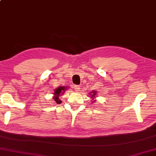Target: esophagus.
<instances>
[{
	"label": "esophagus",
	"instance_id": "34e87169",
	"mask_svg": "<svg viewBox=\"0 0 156 156\" xmlns=\"http://www.w3.org/2000/svg\"><path fill=\"white\" fill-rule=\"evenodd\" d=\"M74 89H75V91H76V92H80V86H75V87H74Z\"/></svg>",
	"mask_w": 156,
	"mask_h": 156
}]
</instances>
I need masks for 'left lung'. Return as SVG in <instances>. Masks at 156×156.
Wrapping results in <instances>:
<instances>
[{
  "label": "left lung",
  "mask_w": 156,
  "mask_h": 156,
  "mask_svg": "<svg viewBox=\"0 0 156 156\" xmlns=\"http://www.w3.org/2000/svg\"><path fill=\"white\" fill-rule=\"evenodd\" d=\"M97 92L95 91V90H92V92H90V94H89L90 95V99H92V103H93L94 102L96 101V96H97Z\"/></svg>",
  "instance_id": "left-lung-1"
}]
</instances>
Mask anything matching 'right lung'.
<instances>
[{
  "instance_id": "add662e5",
  "label": "right lung",
  "mask_w": 156,
  "mask_h": 156,
  "mask_svg": "<svg viewBox=\"0 0 156 156\" xmlns=\"http://www.w3.org/2000/svg\"><path fill=\"white\" fill-rule=\"evenodd\" d=\"M66 90H68V86H59L58 88L54 90L53 99L57 104H60L62 103V101L60 100L59 97L64 94Z\"/></svg>"
}]
</instances>
